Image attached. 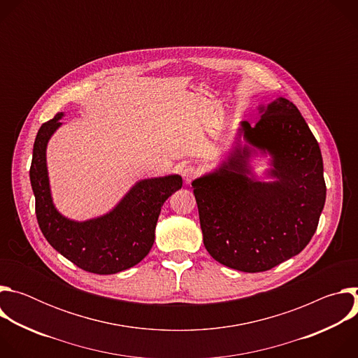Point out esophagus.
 Listing matches in <instances>:
<instances>
[{
  "label": "esophagus",
  "mask_w": 358,
  "mask_h": 358,
  "mask_svg": "<svg viewBox=\"0 0 358 358\" xmlns=\"http://www.w3.org/2000/svg\"><path fill=\"white\" fill-rule=\"evenodd\" d=\"M196 174H198V171L194 167H187L181 171V176H182L185 184H189L196 177Z\"/></svg>",
  "instance_id": "34e87169"
}]
</instances>
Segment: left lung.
Here are the masks:
<instances>
[{
    "label": "left lung",
    "instance_id": "8db88e82",
    "mask_svg": "<svg viewBox=\"0 0 358 358\" xmlns=\"http://www.w3.org/2000/svg\"><path fill=\"white\" fill-rule=\"evenodd\" d=\"M259 122H241L215 169L195 178L203 246L231 269L255 273L300 253L315 235L326 201L317 140L290 100L258 108ZM255 158H266L259 176Z\"/></svg>",
    "mask_w": 358,
    "mask_h": 358
}]
</instances>
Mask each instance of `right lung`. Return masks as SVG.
Here are the masks:
<instances>
[{"mask_svg": "<svg viewBox=\"0 0 358 358\" xmlns=\"http://www.w3.org/2000/svg\"><path fill=\"white\" fill-rule=\"evenodd\" d=\"M62 117L58 113L43 123L34 143L29 178L39 228L50 246L86 272L113 275L133 268L155 243L163 203L182 187V178L170 174L138 180L109 213L86 221L65 217L54 203L46 164L48 143Z\"/></svg>", "mask_w": 358, "mask_h": 358, "instance_id": "obj_1", "label": "right lung"}]
</instances>
